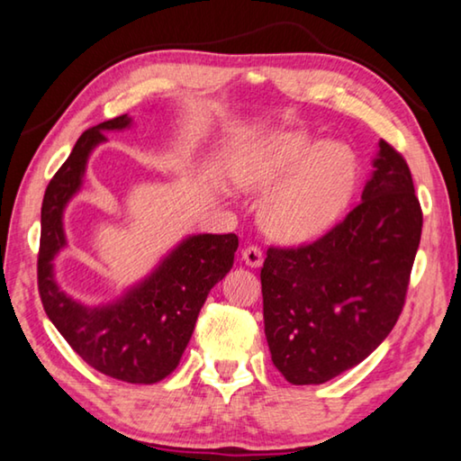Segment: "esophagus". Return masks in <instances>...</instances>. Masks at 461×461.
Here are the masks:
<instances>
[{"instance_id": "obj_1", "label": "esophagus", "mask_w": 461, "mask_h": 461, "mask_svg": "<svg viewBox=\"0 0 461 461\" xmlns=\"http://www.w3.org/2000/svg\"><path fill=\"white\" fill-rule=\"evenodd\" d=\"M243 261L247 263L249 267H259L261 263H263V253H261V249H259V247H255V245H249V247H245V249H243Z\"/></svg>"}]
</instances>
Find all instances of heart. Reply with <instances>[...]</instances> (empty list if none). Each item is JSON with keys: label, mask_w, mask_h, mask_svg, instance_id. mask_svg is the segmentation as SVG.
<instances>
[{"label": "heart", "mask_w": 461, "mask_h": 461, "mask_svg": "<svg viewBox=\"0 0 461 461\" xmlns=\"http://www.w3.org/2000/svg\"><path fill=\"white\" fill-rule=\"evenodd\" d=\"M237 184L267 192L263 230L284 243H308L341 221L359 185V159L347 142L285 131L261 140L235 165Z\"/></svg>", "instance_id": "obj_1"}]
</instances>
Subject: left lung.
I'll use <instances>...</instances> for the list:
<instances>
[{
	"mask_svg": "<svg viewBox=\"0 0 461 461\" xmlns=\"http://www.w3.org/2000/svg\"><path fill=\"white\" fill-rule=\"evenodd\" d=\"M361 202L298 249H267L261 267L271 361L290 384H322L361 364L394 329L420 243L422 212L401 153L378 142Z\"/></svg>",
	"mask_w": 461,
	"mask_h": 461,
	"instance_id": "1",
	"label": "left lung"
}]
</instances>
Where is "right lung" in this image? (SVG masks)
<instances>
[{"instance_id": "add662e5", "label": "right lung", "mask_w": 461, "mask_h": 461, "mask_svg": "<svg viewBox=\"0 0 461 461\" xmlns=\"http://www.w3.org/2000/svg\"><path fill=\"white\" fill-rule=\"evenodd\" d=\"M131 126L132 118L122 114L89 128L50 179L41 212L39 292L50 322L87 366L122 382L155 384L177 367L208 292L232 267L239 239L232 232L185 237L145 280L108 304H81L59 288L52 261L67 247V203L81 190L87 159L105 140L104 132Z\"/></svg>"}]
</instances>
